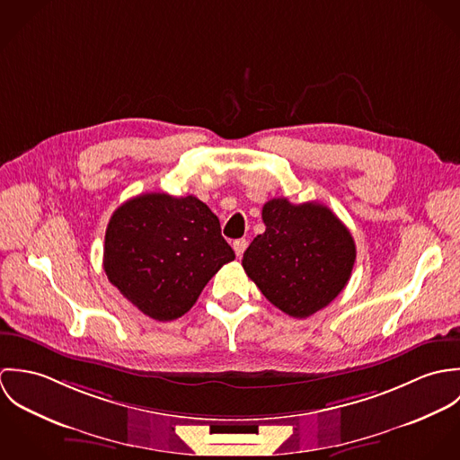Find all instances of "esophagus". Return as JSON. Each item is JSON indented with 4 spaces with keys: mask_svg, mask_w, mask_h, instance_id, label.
Segmentation results:
<instances>
[{
    "mask_svg": "<svg viewBox=\"0 0 460 460\" xmlns=\"http://www.w3.org/2000/svg\"><path fill=\"white\" fill-rule=\"evenodd\" d=\"M234 252H235V255L241 259L243 257V253L246 252V248H248V241L246 239H237V241H234Z\"/></svg>",
    "mask_w": 460,
    "mask_h": 460,
    "instance_id": "1",
    "label": "esophagus"
}]
</instances>
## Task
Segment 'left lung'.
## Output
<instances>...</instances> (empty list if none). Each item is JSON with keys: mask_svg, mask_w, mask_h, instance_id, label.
Listing matches in <instances>:
<instances>
[{"mask_svg": "<svg viewBox=\"0 0 460 460\" xmlns=\"http://www.w3.org/2000/svg\"><path fill=\"white\" fill-rule=\"evenodd\" d=\"M265 232L243 257V267L281 312L306 319L347 285L356 244L349 228L323 203L272 198L262 208Z\"/></svg>", "mask_w": 460, "mask_h": 460, "instance_id": "left-lung-1", "label": "left lung"}]
</instances>
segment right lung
Here are the masks:
<instances>
[{
  "mask_svg": "<svg viewBox=\"0 0 460 460\" xmlns=\"http://www.w3.org/2000/svg\"><path fill=\"white\" fill-rule=\"evenodd\" d=\"M235 259L217 216L198 198L145 193L122 203L104 237L108 279L145 315L175 321Z\"/></svg>",
  "mask_w": 460,
  "mask_h": 460,
  "instance_id": "add662e5",
  "label": "right lung"
}]
</instances>
